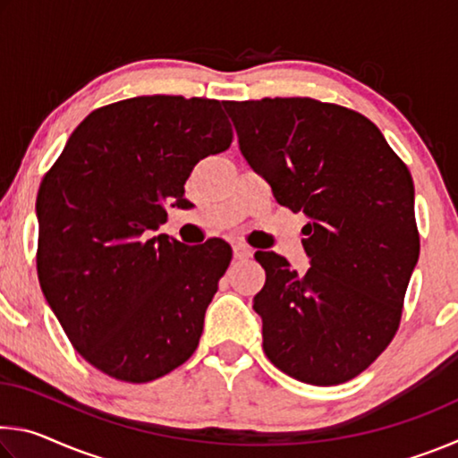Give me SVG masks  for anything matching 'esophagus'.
<instances>
[{
	"label": "esophagus",
	"instance_id": "obj_1",
	"mask_svg": "<svg viewBox=\"0 0 458 458\" xmlns=\"http://www.w3.org/2000/svg\"><path fill=\"white\" fill-rule=\"evenodd\" d=\"M232 250H234V259L236 260H244V259H250L252 257V248L242 244V242L232 244Z\"/></svg>",
	"mask_w": 458,
	"mask_h": 458
}]
</instances>
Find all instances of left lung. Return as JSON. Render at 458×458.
<instances>
[{
    "label": "left lung",
    "instance_id": "8db88e82",
    "mask_svg": "<svg viewBox=\"0 0 458 458\" xmlns=\"http://www.w3.org/2000/svg\"><path fill=\"white\" fill-rule=\"evenodd\" d=\"M238 145L281 206L303 210L305 275L257 252L262 350L299 382L335 386L382 353L402 317L420 240L408 167L374 123L313 98L224 103Z\"/></svg>",
    "mask_w": 458,
    "mask_h": 458
}]
</instances>
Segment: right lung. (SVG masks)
Segmentation results:
<instances>
[{"label":"right lung","instance_id":"1","mask_svg":"<svg viewBox=\"0 0 458 458\" xmlns=\"http://www.w3.org/2000/svg\"><path fill=\"white\" fill-rule=\"evenodd\" d=\"M232 127L218 100L135 97L92 111L38 191V278L74 350L106 376L157 379L196 352L232 250L149 236Z\"/></svg>","mask_w":458,"mask_h":458}]
</instances>
